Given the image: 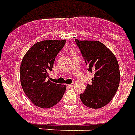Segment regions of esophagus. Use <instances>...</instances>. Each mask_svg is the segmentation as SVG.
I'll use <instances>...</instances> for the list:
<instances>
[{"label":"esophagus","instance_id":"34e87169","mask_svg":"<svg viewBox=\"0 0 135 135\" xmlns=\"http://www.w3.org/2000/svg\"><path fill=\"white\" fill-rule=\"evenodd\" d=\"M69 87H73V86H74V83H72V84H70L68 85Z\"/></svg>","mask_w":135,"mask_h":135}]
</instances>
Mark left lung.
<instances>
[{"instance_id":"left-lung-1","label":"left lung","mask_w":135,"mask_h":135,"mask_svg":"<svg viewBox=\"0 0 135 135\" xmlns=\"http://www.w3.org/2000/svg\"><path fill=\"white\" fill-rule=\"evenodd\" d=\"M88 71L94 73L90 84L80 94L85 106L90 108L104 107L111 101L119 85L120 73L115 55L99 41L75 40Z\"/></svg>"}]
</instances>
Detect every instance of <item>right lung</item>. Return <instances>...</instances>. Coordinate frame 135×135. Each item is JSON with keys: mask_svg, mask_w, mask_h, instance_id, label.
<instances>
[{"mask_svg": "<svg viewBox=\"0 0 135 135\" xmlns=\"http://www.w3.org/2000/svg\"><path fill=\"white\" fill-rule=\"evenodd\" d=\"M66 40H46L33 45L26 53L20 65V82L27 97L36 106L42 108L53 107L61 100L65 85L49 80L57 54L62 50Z\"/></svg>", "mask_w": 135, "mask_h": 135, "instance_id": "add662e5", "label": "right lung"}]
</instances>
